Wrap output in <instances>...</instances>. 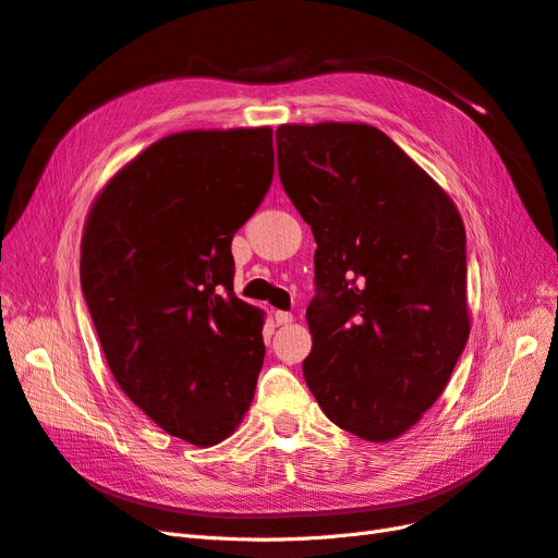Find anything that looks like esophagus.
<instances>
[{
    "instance_id": "obj_1",
    "label": "esophagus",
    "mask_w": 558,
    "mask_h": 558,
    "mask_svg": "<svg viewBox=\"0 0 558 558\" xmlns=\"http://www.w3.org/2000/svg\"><path fill=\"white\" fill-rule=\"evenodd\" d=\"M275 320H277V326H289L293 320V314L291 312H277Z\"/></svg>"
}]
</instances>
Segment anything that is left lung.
Returning <instances> with one entry per match:
<instances>
[{
    "label": "left lung",
    "mask_w": 558,
    "mask_h": 558,
    "mask_svg": "<svg viewBox=\"0 0 558 558\" xmlns=\"http://www.w3.org/2000/svg\"><path fill=\"white\" fill-rule=\"evenodd\" d=\"M277 160L316 240L302 375L335 426L391 442L442 396L468 342L463 218L373 125H279Z\"/></svg>",
    "instance_id": "left-lung-1"
}]
</instances>
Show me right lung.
Returning <instances> with one entry per match:
<instances>
[{
  "mask_svg": "<svg viewBox=\"0 0 558 558\" xmlns=\"http://www.w3.org/2000/svg\"><path fill=\"white\" fill-rule=\"evenodd\" d=\"M275 174L272 128L167 134L121 167L83 226L81 289L118 386L195 447L242 424L265 312L232 291V234Z\"/></svg>",
  "mask_w": 558,
  "mask_h": 558,
  "instance_id": "right-lung-1",
  "label": "right lung"
}]
</instances>
